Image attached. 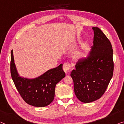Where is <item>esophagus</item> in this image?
I'll return each instance as SVG.
<instances>
[{"instance_id": "obj_1", "label": "esophagus", "mask_w": 124, "mask_h": 124, "mask_svg": "<svg viewBox=\"0 0 124 124\" xmlns=\"http://www.w3.org/2000/svg\"><path fill=\"white\" fill-rule=\"evenodd\" d=\"M62 68H63L64 71L65 72V73H66L70 68V64L68 62H65V63L63 64V67Z\"/></svg>"}]
</instances>
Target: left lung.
Segmentation results:
<instances>
[{
  "label": "left lung",
  "instance_id": "left-lung-1",
  "mask_svg": "<svg viewBox=\"0 0 124 124\" xmlns=\"http://www.w3.org/2000/svg\"><path fill=\"white\" fill-rule=\"evenodd\" d=\"M93 47L87 59L79 60L70 76L74 92L80 101L89 103L101 97L113 75V50L99 28L93 27Z\"/></svg>",
  "mask_w": 124,
  "mask_h": 124
}]
</instances>
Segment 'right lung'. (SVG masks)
<instances>
[{
    "mask_svg": "<svg viewBox=\"0 0 124 124\" xmlns=\"http://www.w3.org/2000/svg\"><path fill=\"white\" fill-rule=\"evenodd\" d=\"M10 73L15 86L23 99L27 104L36 107H44L54 100L56 84L65 77L62 64L36 79H28L19 77L13 50L11 51Z\"/></svg>",
    "mask_w": 124,
    "mask_h": 124,
    "instance_id": "1",
    "label": "right lung"
}]
</instances>
